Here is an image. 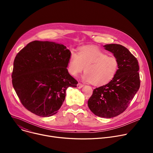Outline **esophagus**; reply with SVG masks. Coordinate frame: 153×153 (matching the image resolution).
<instances>
[{"instance_id":"34e87169","label":"esophagus","mask_w":153,"mask_h":153,"mask_svg":"<svg viewBox=\"0 0 153 153\" xmlns=\"http://www.w3.org/2000/svg\"><path fill=\"white\" fill-rule=\"evenodd\" d=\"M83 85L82 83H79V82L77 85V88H82V87H83Z\"/></svg>"}]
</instances>
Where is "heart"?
<instances>
[{
    "mask_svg": "<svg viewBox=\"0 0 153 153\" xmlns=\"http://www.w3.org/2000/svg\"><path fill=\"white\" fill-rule=\"evenodd\" d=\"M119 66L118 59L93 46L83 47L77 53H71L67 70L72 76H77L85 70L82 79L102 86L111 82L116 76Z\"/></svg>",
    "mask_w": 153,
    "mask_h": 153,
    "instance_id": "b5f03b06",
    "label": "heart"
}]
</instances>
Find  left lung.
I'll list each match as a JSON object with an SVG mask.
<instances>
[{
  "label": "left lung",
  "instance_id": "1",
  "mask_svg": "<svg viewBox=\"0 0 153 153\" xmlns=\"http://www.w3.org/2000/svg\"><path fill=\"white\" fill-rule=\"evenodd\" d=\"M104 47L118 59V71L111 82L93 90L88 106L96 116L111 118L126 110L139 90V66L137 59L125 47L108 44Z\"/></svg>",
  "mask_w": 153,
  "mask_h": 153
}]
</instances>
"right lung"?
Returning <instances> with one entry per match:
<instances>
[{
	"label": "right lung",
	"mask_w": 153,
	"mask_h": 153,
	"mask_svg": "<svg viewBox=\"0 0 153 153\" xmlns=\"http://www.w3.org/2000/svg\"><path fill=\"white\" fill-rule=\"evenodd\" d=\"M71 52L62 44L33 41L16 55L12 83L23 106L36 115L48 117L57 113L68 87L77 81L67 71Z\"/></svg>",
	"instance_id": "obj_1"
}]
</instances>
